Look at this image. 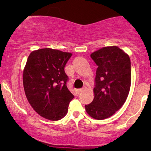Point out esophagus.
Wrapping results in <instances>:
<instances>
[{"instance_id": "1", "label": "esophagus", "mask_w": 151, "mask_h": 151, "mask_svg": "<svg viewBox=\"0 0 151 151\" xmlns=\"http://www.w3.org/2000/svg\"><path fill=\"white\" fill-rule=\"evenodd\" d=\"M84 91V89H79L77 90V92L78 93H81V91Z\"/></svg>"}]
</instances>
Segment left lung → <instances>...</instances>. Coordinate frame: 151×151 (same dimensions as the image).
<instances>
[{
	"label": "left lung",
	"instance_id": "obj_1",
	"mask_svg": "<svg viewBox=\"0 0 151 151\" xmlns=\"http://www.w3.org/2000/svg\"><path fill=\"white\" fill-rule=\"evenodd\" d=\"M98 66L92 102L85 105L91 117L103 120L111 116L125 103L131 83V61L117 46L104 47L91 54Z\"/></svg>",
	"mask_w": 151,
	"mask_h": 151
}]
</instances>
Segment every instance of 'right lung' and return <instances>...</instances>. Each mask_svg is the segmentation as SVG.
<instances>
[{"mask_svg": "<svg viewBox=\"0 0 151 151\" xmlns=\"http://www.w3.org/2000/svg\"><path fill=\"white\" fill-rule=\"evenodd\" d=\"M72 55L51 48L34 50L23 70L22 81L26 98L40 116L50 121L63 118L74 98L67 89L65 67Z\"/></svg>", "mask_w": 151, "mask_h": 151, "instance_id": "right-lung-1", "label": "right lung"}]
</instances>
